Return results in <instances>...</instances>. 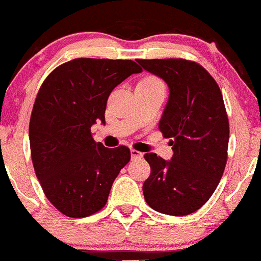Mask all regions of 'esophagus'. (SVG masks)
<instances>
[{"label":"esophagus","mask_w":261,"mask_h":261,"mask_svg":"<svg viewBox=\"0 0 261 261\" xmlns=\"http://www.w3.org/2000/svg\"><path fill=\"white\" fill-rule=\"evenodd\" d=\"M131 157H133L134 160H136V159H141V157H142V153L140 152V151L134 150V148H131Z\"/></svg>","instance_id":"34e87169"}]
</instances>
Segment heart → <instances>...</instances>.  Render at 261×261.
<instances>
[{"instance_id":"1","label":"heart","mask_w":261,"mask_h":261,"mask_svg":"<svg viewBox=\"0 0 261 261\" xmlns=\"http://www.w3.org/2000/svg\"><path fill=\"white\" fill-rule=\"evenodd\" d=\"M140 83H142V84H150V85H162L161 80L154 78V76H147V78L142 79Z\"/></svg>"}]
</instances>
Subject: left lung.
I'll list each match as a JSON object with an SVG mask.
<instances>
[{"instance_id": "1", "label": "left lung", "mask_w": 261, "mask_h": 261, "mask_svg": "<svg viewBox=\"0 0 261 261\" xmlns=\"http://www.w3.org/2000/svg\"><path fill=\"white\" fill-rule=\"evenodd\" d=\"M170 88L159 128L173 150L171 161L145 153L151 173L146 203L168 216H188L205 204L224 172L229 121L222 91L202 65L186 59H137Z\"/></svg>"}]
</instances>
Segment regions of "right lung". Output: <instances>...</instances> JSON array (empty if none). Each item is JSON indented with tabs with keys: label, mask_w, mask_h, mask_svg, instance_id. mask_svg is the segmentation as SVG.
Instances as JSON below:
<instances>
[{
	"label": "right lung",
	"mask_w": 261,
	"mask_h": 261,
	"mask_svg": "<svg viewBox=\"0 0 261 261\" xmlns=\"http://www.w3.org/2000/svg\"><path fill=\"white\" fill-rule=\"evenodd\" d=\"M142 69L134 61L76 58L59 65L39 88L30 120L31 156L48 200L61 213L84 218L107 204L111 186L131 159L130 148L94 141L105 124L109 95Z\"/></svg>",
	"instance_id": "obj_1"
}]
</instances>
